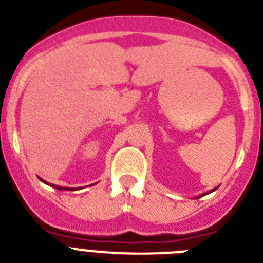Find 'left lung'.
Here are the masks:
<instances>
[{"instance_id": "1", "label": "left lung", "mask_w": 263, "mask_h": 263, "mask_svg": "<svg viewBox=\"0 0 263 263\" xmlns=\"http://www.w3.org/2000/svg\"><path fill=\"white\" fill-rule=\"evenodd\" d=\"M213 191H216V188H214V189H212V191H211V192H213ZM211 192H208V193H211ZM208 193H206V195H208ZM202 196H205V193H204V195H201V196H198V197H197V198L202 197Z\"/></svg>"}]
</instances>
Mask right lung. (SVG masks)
<instances>
[{
  "label": "right lung",
  "mask_w": 263,
  "mask_h": 263,
  "mask_svg": "<svg viewBox=\"0 0 263 263\" xmlns=\"http://www.w3.org/2000/svg\"><path fill=\"white\" fill-rule=\"evenodd\" d=\"M41 180H42V179H41ZM42 181L45 182V184H47V185L52 186V188L58 189V191H77V188H66V186H58V185H54V184H50V182H46L45 180H42Z\"/></svg>",
  "instance_id": "obj_1"
}]
</instances>
